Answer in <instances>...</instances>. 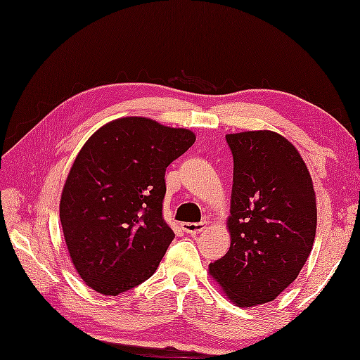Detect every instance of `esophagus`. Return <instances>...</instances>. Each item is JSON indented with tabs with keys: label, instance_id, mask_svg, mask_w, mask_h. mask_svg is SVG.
Here are the masks:
<instances>
[{
	"label": "esophagus",
	"instance_id": "esophagus-1",
	"mask_svg": "<svg viewBox=\"0 0 360 360\" xmlns=\"http://www.w3.org/2000/svg\"><path fill=\"white\" fill-rule=\"evenodd\" d=\"M205 227H207V222H186V224H182L184 231L191 233V235L200 233Z\"/></svg>",
	"mask_w": 360,
	"mask_h": 360
}]
</instances>
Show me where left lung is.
I'll return each instance as SVG.
<instances>
[{"label": "left lung", "mask_w": 360, "mask_h": 360, "mask_svg": "<svg viewBox=\"0 0 360 360\" xmlns=\"http://www.w3.org/2000/svg\"><path fill=\"white\" fill-rule=\"evenodd\" d=\"M233 155L229 253L210 274L231 302H271L293 282L316 235L313 181L299 152L274 131L225 136Z\"/></svg>", "instance_id": "1"}]
</instances>
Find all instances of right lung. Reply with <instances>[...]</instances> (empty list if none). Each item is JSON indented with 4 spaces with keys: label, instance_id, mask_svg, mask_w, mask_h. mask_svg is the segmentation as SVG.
Masks as SVG:
<instances>
[{
    "label": "right lung",
    "instance_id": "right-lung-1",
    "mask_svg": "<svg viewBox=\"0 0 360 360\" xmlns=\"http://www.w3.org/2000/svg\"><path fill=\"white\" fill-rule=\"evenodd\" d=\"M187 129L115 120L75 160L60 204L67 248L90 288L116 296L152 276L174 238L164 221L165 170L193 146Z\"/></svg>",
    "mask_w": 360,
    "mask_h": 360
}]
</instances>
